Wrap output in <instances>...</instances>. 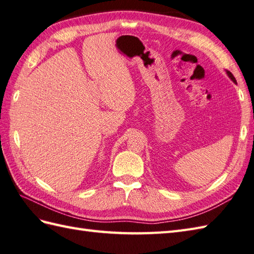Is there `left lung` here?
Segmentation results:
<instances>
[{"mask_svg":"<svg viewBox=\"0 0 254 254\" xmlns=\"http://www.w3.org/2000/svg\"><path fill=\"white\" fill-rule=\"evenodd\" d=\"M226 73H227V75H228V78L231 79V80L234 82V83L237 84V82H236V79H235V76L233 75V73H232V72H229V71H227V70H226Z\"/></svg>","mask_w":254,"mask_h":254,"instance_id":"left-lung-1","label":"left lung"}]
</instances>
